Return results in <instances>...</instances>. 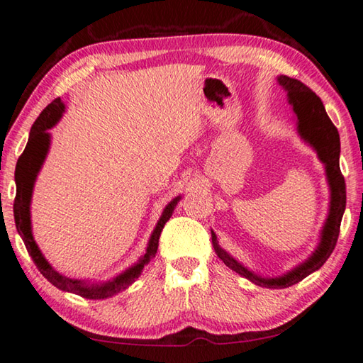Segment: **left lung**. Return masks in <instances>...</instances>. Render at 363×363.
Segmentation results:
<instances>
[{
	"label": "left lung",
	"instance_id": "8db88e82",
	"mask_svg": "<svg viewBox=\"0 0 363 363\" xmlns=\"http://www.w3.org/2000/svg\"><path fill=\"white\" fill-rule=\"evenodd\" d=\"M278 82L288 91L289 103L293 106L296 116H298L301 136L315 147L320 160L325 164L326 177H328V183L331 188V206L330 216L326 218V223L322 231V241H320L317 251L313 252V255L307 262L280 278H260L254 275L252 272H249L240 262H236L227 251H223L217 245V236L212 231L213 249H216L218 257L223 260V264L236 273H240V275L246 277L247 280L265 288L293 286V284L304 280L312 272L318 270L326 262V259L330 257L333 249L336 246L337 236H340L342 213L344 209H346V182H344V177L340 169L341 143L337 128L331 122L328 114H326L322 99L317 96L315 91H312L301 80L291 79V77L286 75L278 77Z\"/></svg>",
	"mask_w": 363,
	"mask_h": 363
}]
</instances>
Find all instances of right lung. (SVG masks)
<instances>
[{"mask_svg": "<svg viewBox=\"0 0 363 363\" xmlns=\"http://www.w3.org/2000/svg\"><path fill=\"white\" fill-rule=\"evenodd\" d=\"M62 112H64V104L61 103V98H56L51 104L46 106L43 112L40 114V117L35 121L33 127L30 130V136H28L26 150H23L19 160H17L16 174H14L16 177V198H14L16 227H17V231H19V235L22 236L23 245H26L35 265H37V269L48 281L55 284V286L59 289L67 291V293L79 294L82 298L106 299L128 288L130 284H132L136 278L141 275L143 267H145L154 257V255H156L160 231H162L165 222L170 218L172 212H174L180 198H175L164 209L162 217H160L157 222V227L152 231L150 246H147L146 254L143 255L140 262L133 265L132 269H128L127 272H123L122 275H118L112 281L99 284V286H86L85 283H82L79 280H70V278L59 275V273L46 262L43 254L40 252L37 242L33 241L32 227H30V198H32L35 178H37L41 164H43V160L46 157L48 147H50V135H48L46 130L55 125V123L59 121V117L62 116Z\"/></svg>", "mask_w": 363, "mask_h": 363, "instance_id": "right-lung-1", "label": "right lung"}]
</instances>
